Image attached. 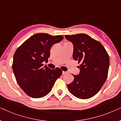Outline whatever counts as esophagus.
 Wrapping results in <instances>:
<instances>
[{
	"instance_id": "1",
	"label": "esophagus",
	"mask_w": 121,
	"mask_h": 121,
	"mask_svg": "<svg viewBox=\"0 0 121 121\" xmlns=\"http://www.w3.org/2000/svg\"><path fill=\"white\" fill-rule=\"evenodd\" d=\"M66 73H67V72H64V71H63V72H62L63 75H64V74H66Z\"/></svg>"
}]
</instances>
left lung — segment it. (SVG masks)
<instances>
[{"label": "left lung", "mask_w": 121, "mask_h": 121, "mask_svg": "<svg viewBox=\"0 0 121 121\" xmlns=\"http://www.w3.org/2000/svg\"><path fill=\"white\" fill-rule=\"evenodd\" d=\"M73 44V58L80 63V73L73 75L74 81L68 85L72 95L81 99H89L99 91L106 80L109 56L100 42L86 34L65 35Z\"/></svg>", "instance_id": "8db88e82"}]
</instances>
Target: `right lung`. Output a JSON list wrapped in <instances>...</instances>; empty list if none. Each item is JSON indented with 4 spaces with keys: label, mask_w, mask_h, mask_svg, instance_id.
<instances>
[{
    "label": "right lung",
    "mask_w": 121,
    "mask_h": 121,
    "mask_svg": "<svg viewBox=\"0 0 121 121\" xmlns=\"http://www.w3.org/2000/svg\"><path fill=\"white\" fill-rule=\"evenodd\" d=\"M63 39L62 36L36 34L25 41L15 52L13 72L18 84L29 96H45L62 75V71L59 68L51 69L42 63L50 57L51 47Z\"/></svg>",
    "instance_id": "1"
}]
</instances>
